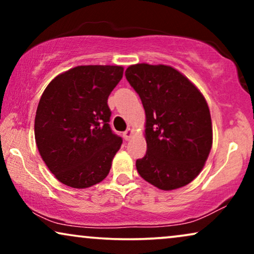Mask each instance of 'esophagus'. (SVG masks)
Returning a JSON list of instances; mask_svg holds the SVG:
<instances>
[{"instance_id":"34e87169","label":"esophagus","mask_w":254,"mask_h":254,"mask_svg":"<svg viewBox=\"0 0 254 254\" xmlns=\"http://www.w3.org/2000/svg\"><path fill=\"white\" fill-rule=\"evenodd\" d=\"M133 135H134L133 129H127L126 131H124V138L126 141H129L130 138L133 137Z\"/></svg>"}]
</instances>
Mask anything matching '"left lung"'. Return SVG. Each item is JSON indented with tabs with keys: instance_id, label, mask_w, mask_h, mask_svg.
<instances>
[{
	"instance_id": "8db88e82",
	"label": "left lung",
	"mask_w": 254,
	"mask_h": 254,
	"mask_svg": "<svg viewBox=\"0 0 254 254\" xmlns=\"http://www.w3.org/2000/svg\"><path fill=\"white\" fill-rule=\"evenodd\" d=\"M125 75L145 112L147 152L136 161L137 172L159 190L186 186L203 169L213 145L206 99L171 65L131 64Z\"/></svg>"
}]
</instances>
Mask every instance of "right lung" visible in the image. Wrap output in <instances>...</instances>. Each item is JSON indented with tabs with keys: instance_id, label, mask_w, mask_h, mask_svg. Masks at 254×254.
<instances>
[{
	"instance_id": "obj_1",
	"label": "right lung",
	"mask_w": 254,
	"mask_h": 254,
	"mask_svg": "<svg viewBox=\"0 0 254 254\" xmlns=\"http://www.w3.org/2000/svg\"><path fill=\"white\" fill-rule=\"evenodd\" d=\"M123 65H77L52 79L34 119L39 154L59 182L88 189L109 175L123 143L109 125L110 93Z\"/></svg>"
}]
</instances>
